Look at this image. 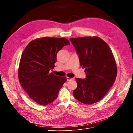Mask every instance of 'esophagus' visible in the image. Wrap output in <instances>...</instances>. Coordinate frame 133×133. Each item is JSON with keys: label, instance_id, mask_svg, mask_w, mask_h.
<instances>
[{"label": "esophagus", "instance_id": "obj_1", "mask_svg": "<svg viewBox=\"0 0 133 133\" xmlns=\"http://www.w3.org/2000/svg\"><path fill=\"white\" fill-rule=\"evenodd\" d=\"M74 79V78H70V77H67V81H72Z\"/></svg>", "mask_w": 133, "mask_h": 133}]
</instances>
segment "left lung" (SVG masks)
Segmentation results:
<instances>
[{"label": "left lung", "mask_w": 133, "mask_h": 133, "mask_svg": "<svg viewBox=\"0 0 133 133\" xmlns=\"http://www.w3.org/2000/svg\"><path fill=\"white\" fill-rule=\"evenodd\" d=\"M79 56L80 65L85 68L86 78H76L77 87L74 97L85 104L101 101L112 86L117 76V66L108 45L100 38H70Z\"/></svg>", "instance_id": "obj_1"}]
</instances>
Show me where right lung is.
Masks as SVG:
<instances>
[{
  "instance_id": "1",
  "label": "right lung",
  "mask_w": 133,
  "mask_h": 133,
  "mask_svg": "<svg viewBox=\"0 0 133 133\" xmlns=\"http://www.w3.org/2000/svg\"><path fill=\"white\" fill-rule=\"evenodd\" d=\"M70 45L65 38L45 37L31 41L24 49L19 65V82L29 97L41 105L53 102L67 81L50 72L57 61V54Z\"/></svg>"
}]
</instances>
